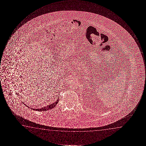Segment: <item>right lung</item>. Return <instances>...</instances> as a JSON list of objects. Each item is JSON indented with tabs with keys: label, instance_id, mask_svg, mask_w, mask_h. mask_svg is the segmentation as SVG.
<instances>
[{
	"label": "right lung",
	"instance_id": "add662e5",
	"mask_svg": "<svg viewBox=\"0 0 146 146\" xmlns=\"http://www.w3.org/2000/svg\"><path fill=\"white\" fill-rule=\"evenodd\" d=\"M58 99H59V98H58L57 100H56V102H54L53 103L50 104V105H47V106H45V107H42V108H40V109H38V108H37V109H34V108H30V107H28L27 105H26V104H24L25 105V106H27V107H28L29 108H30V109H31L35 110V111H41H41H45L50 110V109H52L53 108H54L58 103V101H59Z\"/></svg>",
	"mask_w": 146,
	"mask_h": 146
}]
</instances>
